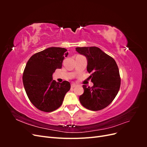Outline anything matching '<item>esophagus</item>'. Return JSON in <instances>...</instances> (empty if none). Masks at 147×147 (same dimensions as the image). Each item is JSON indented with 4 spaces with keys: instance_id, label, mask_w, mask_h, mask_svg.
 Instances as JSON below:
<instances>
[{
    "instance_id": "34e87169",
    "label": "esophagus",
    "mask_w": 147,
    "mask_h": 147,
    "mask_svg": "<svg viewBox=\"0 0 147 147\" xmlns=\"http://www.w3.org/2000/svg\"><path fill=\"white\" fill-rule=\"evenodd\" d=\"M76 86H77V85L75 84H71V87H72V88H75Z\"/></svg>"
}]
</instances>
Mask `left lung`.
Listing matches in <instances>:
<instances>
[{"label":"left lung","instance_id":"left-lung-1","mask_svg":"<svg viewBox=\"0 0 147 147\" xmlns=\"http://www.w3.org/2000/svg\"><path fill=\"white\" fill-rule=\"evenodd\" d=\"M76 51L86 56L87 71L94 84L92 87L83 85L84 92L79 97L86 109L97 111L111 104L119 91L121 78L119 69L113 57L96 47H77Z\"/></svg>","mask_w":147,"mask_h":147}]
</instances>
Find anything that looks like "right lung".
I'll return each mask as SVG.
<instances>
[{"instance_id": "obj_1", "label": "right lung", "mask_w": 147, "mask_h": 147, "mask_svg": "<svg viewBox=\"0 0 147 147\" xmlns=\"http://www.w3.org/2000/svg\"><path fill=\"white\" fill-rule=\"evenodd\" d=\"M65 48L50 47L35 53L25 67L23 82L26 94L35 107L45 112H51L63 104L65 94L70 89L67 81L53 80L52 75L61 69L65 57Z\"/></svg>"}]
</instances>
